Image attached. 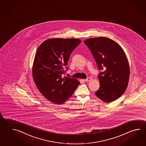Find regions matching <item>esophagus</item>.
Wrapping results in <instances>:
<instances>
[{"label": "esophagus", "instance_id": "esophagus-1", "mask_svg": "<svg viewBox=\"0 0 146 146\" xmlns=\"http://www.w3.org/2000/svg\"><path fill=\"white\" fill-rule=\"evenodd\" d=\"M91 80H92L91 78L89 77L88 78H87L86 79H84V80L86 82H89V81H90Z\"/></svg>", "mask_w": 146, "mask_h": 146}]
</instances>
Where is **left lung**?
<instances>
[{
    "mask_svg": "<svg viewBox=\"0 0 146 146\" xmlns=\"http://www.w3.org/2000/svg\"><path fill=\"white\" fill-rule=\"evenodd\" d=\"M90 49L99 69H105L98 77L99 89L96 96L106 103L117 99L127 89L130 68L126 54L121 47L106 37L88 38L84 41Z\"/></svg>",
    "mask_w": 146,
    "mask_h": 146,
    "instance_id": "obj_1",
    "label": "left lung"
}]
</instances>
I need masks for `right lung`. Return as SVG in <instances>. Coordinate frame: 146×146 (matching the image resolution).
I'll list each match as a JSON object with an SVG mask.
<instances>
[{"label":"right lung","instance_id":"1","mask_svg":"<svg viewBox=\"0 0 146 146\" xmlns=\"http://www.w3.org/2000/svg\"><path fill=\"white\" fill-rule=\"evenodd\" d=\"M81 42L78 38H49L36 52L32 67L34 82L40 93L55 104L65 102L80 84L77 79L62 74L70 54Z\"/></svg>","mask_w":146,"mask_h":146}]
</instances>
